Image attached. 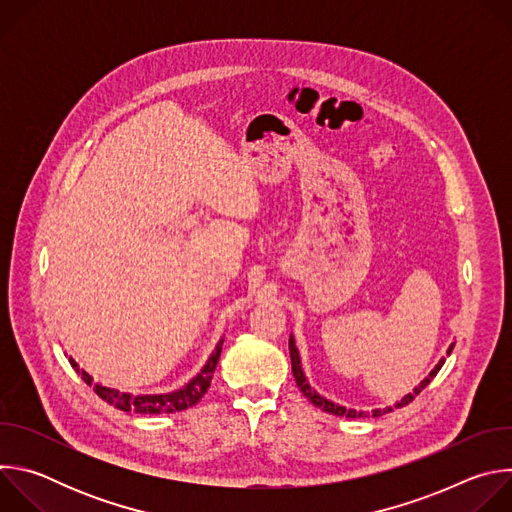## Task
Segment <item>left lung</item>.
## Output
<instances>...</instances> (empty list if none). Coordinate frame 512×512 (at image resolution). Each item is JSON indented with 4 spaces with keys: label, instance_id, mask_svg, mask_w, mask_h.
Wrapping results in <instances>:
<instances>
[{
    "label": "left lung",
    "instance_id": "1",
    "mask_svg": "<svg viewBox=\"0 0 512 512\" xmlns=\"http://www.w3.org/2000/svg\"><path fill=\"white\" fill-rule=\"evenodd\" d=\"M452 348H454V344H450V348H448V356H450V352H452ZM289 356H291V371H294V377H296V383H298V387H300V391L316 405V407H320L322 411H326V413H332V415H340V417H352V419H356V417H369V413L367 411H356V409H346V407H342V405H336V403H332V401H328L326 397H322L320 393H316L312 387H310V383H308V379H306V375H304V371H302V362H300V352H298V348H296V340H294V336H289ZM444 362H446V358H442L440 362L435 364V369L413 389V393H409V395H405L401 401H397L393 407H385V409H375L373 411V417H379V415H383V413H389V411H393V409H399V407H403V405H409L413 399H415V395H419L429 383H431V379L437 375V371H440L442 367H444Z\"/></svg>",
    "mask_w": 512,
    "mask_h": 512
}]
</instances>
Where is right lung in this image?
I'll use <instances>...</instances> for the list:
<instances>
[{
    "instance_id": "add662e5",
    "label": "right lung",
    "mask_w": 512,
    "mask_h": 512,
    "mask_svg": "<svg viewBox=\"0 0 512 512\" xmlns=\"http://www.w3.org/2000/svg\"><path fill=\"white\" fill-rule=\"evenodd\" d=\"M221 350H223V338L221 342L216 344L214 352L210 354V358L206 360V364L202 367V371L190 381L186 383L184 387L176 389V391H170V393H160V395H133V393H123V391H117V389H111V387H105L101 383H95L93 385V377L85 371L79 369V364L68 358L72 369H77V373L83 377V381L87 385H93V391L103 399L107 401L109 405L121 409V411H133V413H145V415H158V413H174V411H184L192 405H196L202 395L206 393V389L210 387V381H212V373L216 369V362L218 358H221Z\"/></svg>"
}]
</instances>
